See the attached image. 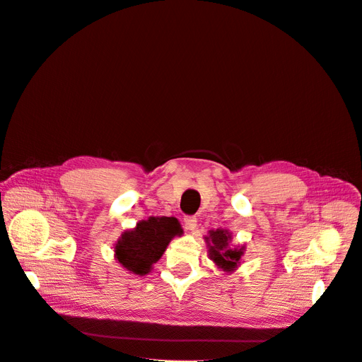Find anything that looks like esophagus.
I'll return each mask as SVG.
<instances>
[{
    "instance_id": "esophagus-1",
    "label": "esophagus",
    "mask_w": 362,
    "mask_h": 362,
    "mask_svg": "<svg viewBox=\"0 0 362 362\" xmlns=\"http://www.w3.org/2000/svg\"><path fill=\"white\" fill-rule=\"evenodd\" d=\"M184 225L187 230H194L197 228V218L194 216H185L184 218Z\"/></svg>"
}]
</instances>
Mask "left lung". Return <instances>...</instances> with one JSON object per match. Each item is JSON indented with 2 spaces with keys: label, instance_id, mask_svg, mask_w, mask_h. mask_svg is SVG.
Masks as SVG:
<instances>
[{
  "label": "left lung",
  "instance_id": "left-lung-1",
  "mask_svg": "<svg viewBox=\"0 0 362 362\" xmlns=\"http://www.w3.org/2000/svg\"><path fill=\"white\" fill-rule=\"evenodd\" d=\"M230 241L232 232L223 228L210 229L204 237L209 259L226 274H230L241 266L245 251V245H233Z\"/></svg>",
  "mask_w": 362,
  "mask_h": 362
}]
</instances>
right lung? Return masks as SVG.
<instances>
[{"instance_id":"right-lung-1","label":"right lung","mask_w":362,"mask_h":362,"mask_svg":"<svg viewBox=\"0 0 362 362\" xmlns=\"http://www.w3.org/2000/svg\"><path fill=\"white\" fill-rule=\"evenodd\" d=\"M184 233L177 218L148 216L136 228L124 230L114 244L117 263L129 273L146 276L160 260L169 243Z\"/></svg>"}]
</instances>
